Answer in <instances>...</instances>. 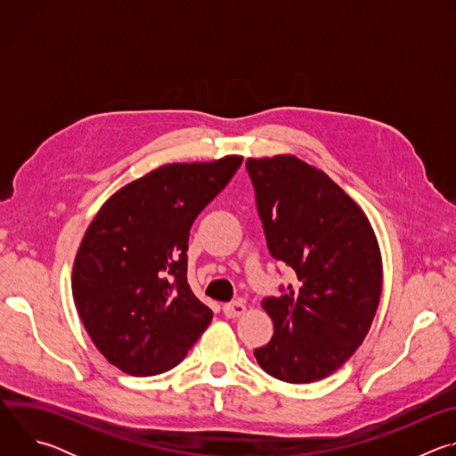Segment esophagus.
<instances>
[{
	"instance_id": "34e87169",
	"label": "esophagus",
	"mask_w": 456,
	"mask_h": 456,
	"mask_svg": "<svg viewBox=\"0 0 456 456\" xmlns=\"http://www.w3.org/2000/svg\"><path fill=\"white\" fill-rule=\"evenodd\" d=\"M245 310H247V306H245V303H243L241 299L224 305V314H225L227 317H238V315L245 314Z\"/></svg>"
}]
</instances>
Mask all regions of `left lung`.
Listing matches in <instances>:
<instances>
[{"instance_id":"obj_1","label":"left lung","mask_w":456,"mask_h":456,"mask_svg":"<svg viewBox=\"0 0 456 456\" xmlns=\"http://www.w3.org/2000/svg\"><path fill=\"white\" fill-rule=\"evenodd\" d=\"M273 257L296 273L265 297L273 339L254 350L269 375L306 384L341 368L364 341L382 290L380 248L362 209L324 171L294 155L248 159Z\"/></svg>"}]
</instances>
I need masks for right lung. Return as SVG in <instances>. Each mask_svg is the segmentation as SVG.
Returning a JSON list of instances; mask_svg holds the SVG:
<instances>
[{"instance_id": "right-lung-1", "label": "right lung", "mask_w": 456, "mask_h": 456, "mask_svg": "<svg viewBox=\"0 0 456 456\" xmlns=\"http://www.w3.org/2000/svg\"><path fill=\"white\" fill-rule=\"evenodd\" d=\"M243 157L175 162L126 183L86 229L72 294L97 350L129 375L175 368L213 312L187 283L189 229Z\"/></svg>"}]
</instances>
